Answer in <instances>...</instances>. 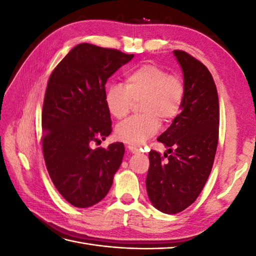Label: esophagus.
Segmentation results:
<instances>
[{
    "instance_id": "obj_1",
    "label": "esophagus",
    "mask_w": 256,
    "mask_h": 256,
    "mask_svg": "<svg viewBox=\"0 0 256 256\" xmlns=\"http://www.w3.org/2000/svg\"><path fill=\"white\" fill-rule=\"evenodd\" d=\"M128 150L132 152V154H136V152H140V150H138V147H136V146H132V145H129L128 146Z\"/></svg>"
}]
</instances>
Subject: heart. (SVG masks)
<instances>
[{
	"label": "heart",
	"instance_id": "b5f03b06",
	"mask_svg": "<svg viewBox=\"0 0 256 256\" xmlns=\"http://www.w3.org/2000/svg\"><path fill=\"white\" fill-rule=\"evenodd\" d=\"M184 97V84L180 76L168 74L164 67L143 64L126 72L124 86L113 83L106 88L104 104L115 118L129 113L132 102H138L141 116H134L120 122L115 128L118 140L141 145L157 134L159 120L168 122L180 112Z\"/></svg>",
	"mask_w": 256,
	"mask_h": 256
}]
</instances>
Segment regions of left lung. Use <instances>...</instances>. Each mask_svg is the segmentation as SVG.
<instances>
[{
  "mask_svg": "<svg viewBox=\"0 0 256 256\" xmlns=\"http://www.w3.org/2000/svg\"><path fill=\"white\" fill-rule=\"evenodd\" d=\"M182 67L180 113L159 138L164 157L150 152L146 189L150 203L168 214L182 212L200 196L212 172L219 136V99L212 76L187 52L173 51Z\"/></svg>",
  "mask_w": 256,
  "mask_h": 256,
  "instance_id": "1",
  "label": "left lung"
}]
</instances>
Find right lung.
<instances>
[{
	"label": "right lung",
	"instance_id": "add662e5",
	"mask_svg": "<svg viewBox=\"0 0 256 256\" xmlns=\"http://www.w3.org/2000/svg\"><path fill=\"white\" fill-rule=\"evenodd\" d=\"M134 54L79 44L51 74L42 106V152L52 182L68 203L86 208L109 192L125 147L120 142L92 150L106 140L112 120L104 104L106 83Z\"/></svg>",
	"mask_w": 256,
	"mask_h": 256
}]
</instances>
